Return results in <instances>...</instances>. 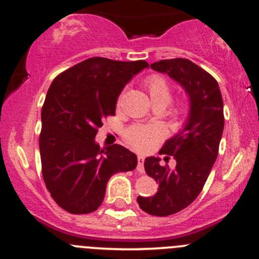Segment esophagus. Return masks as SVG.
Segmentation results:
<instances>
[{
    "mask_svg": "<svg viewBox=\"0 0 259 259\" xmlns=\"http://www.w3.org/2000/svg\"><path fill=\"white\" fill-rule=\"evenodd\" d=\"M144 156H139L138 157V167H136V169H138V171L140 174H144L145 173V168H144Z\"/></svg>",
    "mask_w": 259,
    "mask_h": 259,
    "instance_id": "1",
    "label": "esophagus"
}]
</instances>
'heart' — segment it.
<instances>
[{"instance_id":"b5f03b06","label":"heart","mask_w":259,"mask_h":259,"mask_svg":"<svg viewBox=\"0 0 259 259\" xmlns=\"http://www.w3.org/2000/svg\"><path fill=\"white\" fill-rule=\"evenodd\" d=\"M146 88L152 103L163 102L168 105L170 101V88L162 76L151 75L146 80ZM164 136V130L159 125H134L126 130L127 144L140 152H147L159 139Z\"/></svg>"}]
</instances>
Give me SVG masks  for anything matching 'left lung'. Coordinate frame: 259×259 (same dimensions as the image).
<instances>
[{"mask_svg":"<svg viewBox=\"0 0 259 259\" xmlns=\"http://www.w3.org/2000/svg\"><path fill=\"white\" fill-rule=\"evenodd\" d=\"M151 68L167 74L189 97L183 126L159 151L174 157L175 168L160 165L159 157H147L144 163L148 177L158 183V191L152 197L139 196V206L148 214L167 217L196 200L214 165L224 130L223 99L217 80L189 59H165Z\"/></svg>","mask_w":259,"mask_h":259,"instance_id":"1","label":"left lung"}]
</instances>
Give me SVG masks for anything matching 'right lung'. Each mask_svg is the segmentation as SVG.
Here are the masks:
<instances>
[{"label":"right lung","instance_id":"add662e5","mask_svg":"<svg viewBox=\"0 0 259 259\" xmlns=\"http://www.w3.org/2000/svg\"><path fill=\"white\" fill-rule=\"evenodd\" d=\"M145 68V61L94 57L59 74L50 86L41 111L42 177L53 200L67 212L96 210L109 178L138 165L132 151L121 145L103 151L95 138L103 118L115 114L124 86Z\"/></svg>","mask_w":259,"mask_h":259}]
</instances>
